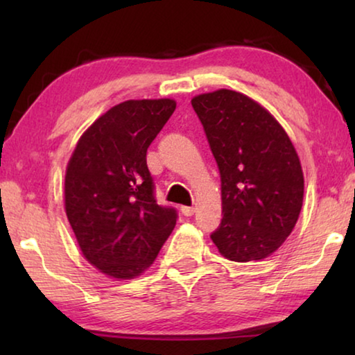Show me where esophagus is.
<instances>
[{
    "label": "esophagus",
    "mask_w": 355,
    "mask_h": 355,
    "mask_svg": "<svg viewBox=\"0 0 355 355\" xmlns=\"http://www.w3.org/2000/svg\"><path fill=\"white\" fill-rule=\"evenodd\" d=\"M180 211H182V214H184V216H192L196 211V208L194 207H182L180 208Z\"/></svg>",
    "instance_id": "1"
}]
</instances>
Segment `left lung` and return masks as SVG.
<instances>
[{
	"instance_id": "8db88e82",
	"label": "left lung",
	"mask_w": 355,
	"mask_h": 355,
	"mask_svg": "<svg viewBox=\"0 0 355 355\" xmlns=\"http://www.w3.org/2000/svg\"><path fill=\"white\" fill-rule=\"evenodd\" d=\"M220 173L222 220L211 239L232 261L263 260L296 225L304 173L282 125L248 95L228 89L191 100Z\"/></svg>"
}]
</instances>
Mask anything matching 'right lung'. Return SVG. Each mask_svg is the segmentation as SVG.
Listing matches in <instances>:
<instances>
[{
  "label": "right lung",
  "instance_id": "add662e5",
  "mask_svg": "<svg viewBox=\"0 0 355 355\" xmlns=\"http://www.w3.org/2000/svg\"><path fill=\"white\" fill-rule=\"evenodd\" d=\"M177 103L128 100L98 117L80 137L65 172V213L86 260L114 279L141 275L177 224L161 207L147 148Z\"/></svg>",
  "mask_w": 355,
  "mask_h": 355
}]
</instances>
